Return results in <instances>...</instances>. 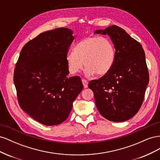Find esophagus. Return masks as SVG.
I'll return each instance as SVG.
<instances>
[{
    "mask_svg": "<svg viewBox=\"0 0 160 160\" xmlns=\"http://www.w3.org/2000/svg\"><path fill=\"white\" fill-rule=\"evenodd\" d=\"M82 83H83V85L84 86V88H88V82L85 79H82Z\"/></svg>",
    "mask_w": 160,
    "mask_h": 160,
    "instance_id": "34e87169",
    "label": "esophagus"
}]
</instances>
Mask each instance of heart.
I'll list each match as a JSON object with an SVG mask.
<instances>
[{
  "label": "heart",
  "mask_w": 160,
  "mask_h": 160,
  "mask_svg": "<svg viewBox=\"0 0 160 160\" xmlns=\"http://www.w3.org/2000/svg\"><path fill=\"white\" fill-rule=\"evenodd\" d=\"M65 59L71 74L79 72L85 65L86 76H104L113 68L115 49L108 38L89 37L77 42Z\"/></svg>",
  "instance_id": "heart-1"
}]
</instances>
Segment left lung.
Returning <instances> with one entry per match:
<instances>
[{"instance_id":"obj_1","label":"left lung","mask_w":160,"mask_h":160,"mask_svg":"<svg viewBox=\"0 0 160 160\" xmlns=\"http://www.w3.org/2000/svg\"><path fill=\"white\" fill-rule=\"evenodd\" d=\"M95 34L108 35L115 49L113 68L98 80L89 82L96 107L103 118L123 122L138 113L149 83L145 52L124 29L112 25Z\"/></svg>"}]
</instances>
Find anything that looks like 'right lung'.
I'll return each instance as SVG.
<instances>
[{"mask_svg": "<svg viewBox=\"0 0 160 160\" xmlns=\"http://www.w3.org/2000/svg\"><path fill=\"white\" fill-rule=\"evenodd\" d=\"M73 31L57 28L41 33L23 47L14 72L21 108L45 125L67 119L83 89L79 76L70 77L66 55Z\"/></svg>", "mask_w": 160, "mask_h": 160, "instance_id": "1", "label": "right lung"}]
</instances>
